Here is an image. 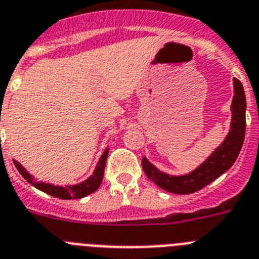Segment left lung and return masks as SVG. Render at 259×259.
Masks as SVG:
<instances>
[{"label":"left lung","instance_id":"obj_1","mask_svg":"<svg viewBox=\"0 0 259 259\" xmlns=\"http://www.w3.org/2000/svg\"><path fill=\"white\" fill-rule=\"evenodd\" d=\"M246 100L243 84L234 78V99L231 103V124L226 139L199 167L186 175L172 176L159 170L148 159L142 158V169L149 180L168 193L186 195L199 191L231 168L241 150L245 136Z\"/></svg>","mask_w":259,"mask_h":259}]
</instances>
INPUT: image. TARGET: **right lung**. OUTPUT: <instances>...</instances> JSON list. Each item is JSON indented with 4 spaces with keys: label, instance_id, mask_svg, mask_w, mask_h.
<instances>
[{
    "label": "right lung",
    "instance_id": "add662e5",
    "mask_svg": "<svg viewBox=\"0 0 259 259\" xmlns=\"http://www.w3.org/2000/svg\"><path fill=\"white\" fill-rule=\"evenodd\" d=\"M109 154V148H106L104 150L103 155L100 156L99 162H97L96 168H95L94 173L87 180H84L83 182L77 185H66L64 186H59V185H52V184H45V182H35L33 180L32 175L28 173L25 170V168L18 162V160H14V164H15L16 169L19 170L21 176L24 177L29 184H32L35 189L41 190L44 193L49 194L51 196H55V198L64 199V200H69V199H80L84 198V196L90 195V194L95 193L99 186L101 185L104 177V169H105V163L106 158H108Z\"/></svg>",
    "mask_w": 259,
    "mask_h": 259
}]
</instances>
